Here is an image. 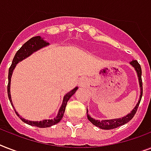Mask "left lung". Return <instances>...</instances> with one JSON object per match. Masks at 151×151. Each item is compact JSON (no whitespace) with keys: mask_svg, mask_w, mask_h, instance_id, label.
Masks as SVG:
<instances>
[{"mask_svg":"<svg viewBox=\"0 0 151 151\" xmlns=\"http://www.w3.org/2000/svg\"><path fill=\"white\" fill-rule=\"evenodd\" d=\"M130 64L132 67H134L135 70H136V73H137V77H138L139 80V88H140V96H139V99L138 103H136V106L132 109L131 112L128 114L126 116H124L122 117V118H114V119H109V120H102V121H99V120H96L94 118H92L91 116H90L88 114V108H87V117L88 121L92 122V124L96 125V126L99 127V129H106V130H108V129H116L117 127L121 126V125H123V124H125L126 123L130 121V120L134 117V115L136 113V110L138 109V106L139 105V103L141 101V98H142V96H143V82H142V78H141V75H142V70H141L140 65L139 64V63L136 60H132V62H130Z\"/></svg>","mask_w":151,"mask_h":151,"instance_id":"8db88e82","label":"left lung"}]
</instances>
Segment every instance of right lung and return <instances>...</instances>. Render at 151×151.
<instances>
[{"instance_id": "add662e5", "label": "right lung", "mask_w": 151, "mask_h": 151, "mask_svg": "<svg viewBox=\"0 0 151 151\" xmlns=\"http://www.w3.org/2000/svg\"><path fill=\"white\" fill-rule=\"evenodd\" d=\"M49 45V43L47 42L46 41H45L41 36H37L34 37L27 41L26 43L23 45L21 47V48L17 51V52L15 53V56H14V59L12 60V65H11L10 68H9V70H8V99L10 100V103L12 104V106L14 108L16 114L20 119L22 120V122H25L26 124H28L29 125H32V126L38 127V128H48V127H51L54 124L59 123L61 119L63 118V116L64 114V112H65V109H66V104H67V102L70 97L73 96L74 93L76 92V91L78 89V87H75L73 89H72L71 91L66 93L63 97V103H62L61 106L59 108V112H58V114L55 118L53 119H48V120H43V121H40V122H33V121H29V120H27L22 117L20 116L18 112L15 110L14 106H13L12 100V97H11V78H12V73L14 69L15 68V66L17 65V63H19V62L22 61L23 59H27V57L30 56L34 52H37V51L40 50L41 48H43L46 46Z\"/></svg>"}]
</instances>
